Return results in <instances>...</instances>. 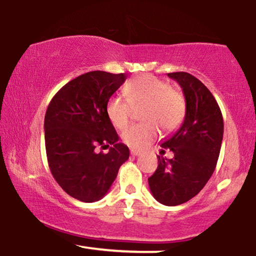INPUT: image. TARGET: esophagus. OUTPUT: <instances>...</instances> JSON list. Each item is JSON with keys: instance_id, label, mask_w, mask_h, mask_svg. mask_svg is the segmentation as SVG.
Segmentation results:
<instances>
[{"instance_id": "esophagus-1", "label": "esophagus", "mask_w": 256, "mask_h": 256, "mask_svg": "<svg viewBox=\"0 0 256 256\" xmlns=\"http://www.w3.org/2000/svg\"><path fill=\"white\" fill-rule=\"evenodd\" d=\"M130 154L132 155V156H138V155H141V152H138V150H134V149H132V150H130Z\"/></svg>"}]
</instances>
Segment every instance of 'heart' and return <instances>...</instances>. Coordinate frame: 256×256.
<instances>
[{"label":"heart","mask_w":256,"mask_h":256,"mask_svg":"<svg viewBox=\"0 0 256 256\" xmlns=\"http://www.w3.org/2000/svg\"><path fill=\"white\" fill-rule=\"evenodd\" d=\"M127 100L112 96L106 112L112 126L118 129L128 124L132 108L141 109L142 120L147 124H134L122 132V140L132 149H144L158 138V129L166 132L180 127L186 115V100L178 88L152 75H141L129 81L124 89Z\"/></svg>","instance_id":"1"}]
</instances>
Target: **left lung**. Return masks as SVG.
I'll use <instances>...</instances> for the list:
<instances>
[{"mask_svg":"<svg viewBox=\"0 0 256 256\" xmlns=\"http://www.w3.org/2000/svg\"><path fill=\"white\" fill-rule=\"evenodd\" d=\"M186 100L181 127L161 144L174 152L172 158H158V166L148 178L152 196L164 206L184 204L200 193L214 169L224 138V118L216 100L200 80L188 72H169Z\"/></svg>","mask_w":256,"mask_h":256,"instance_id":"left-lung-1","label":"left lung"}]
</instances>
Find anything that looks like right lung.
Returning <instances> with one entry per match:
<instances>
[{
  "mask_svg": "<svg viewBox=\"0 0 256 256\" xmlns=\"http://www.w3.org/2000/svg\"><path fill=\"white\" fill-rule=\"evenodd\" d=\"M126 78L124 72H86L63 86L46 112L49 168L60 187L82 202L101 200L129 158L106 112L108 100ZM98 145L111 148L107 154H98Z\"/></svg>",
  "mask_w": 256,
  "mask_h": 256,
  "instance_id": "obj_1",
  "label": "right lung"
}]
</instances>
